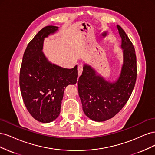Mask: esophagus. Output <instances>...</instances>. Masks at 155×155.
I'll return each instance as SVG.
<instances>
[{
  "instance_id": "1",
  "label": "esophagus",
  "mask_w": 155,
  "mask_h": 155,
  "mask_svg": "<svg viewBox=\"0 0 155 155\" xmlns=\"http://www.w3.org/2000/svg\"><path fill=\"white\" fill-rule=\"evenodd\" d=\"M78 76L79 77L81 76V74H82V71H83V66L82 65H79L78 67Z\"/></svg>"
}]
</instances>
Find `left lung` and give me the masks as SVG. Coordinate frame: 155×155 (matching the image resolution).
I'll use <instances>...</instances> for the list:
<instances>
[{"instance_id": "obj_1", "label": "left lung", "mask_w": 155, "mask_h": 155, "mask_svg": "<svg viewBox=\"0 0 155 155\" xmlns=\"http://www.w3.org/2000/svg\"><path fill=\"white\" fill-rule=\"evenodd\" d=\"M123 63L118 77L106 79L91 65L83 64L78 79V92L85 114L95 121H104L114 117L130 97L137 79V57L134 46L119 25Z\"/></svg>"}]
</instances>
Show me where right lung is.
<instances>
[{"label": "right lung", "instance_id": "obj_1", "mask_svg": "<svg viewBox=\"0 0 155 155\" xmlns=\"http://www.w3.org/2000/svg\"><path fill=\"white\" fill-rule=\"evenodd\" d=\"M59 27L47 26L34 37L23 55L19 85L23 101L34 118L50 123L59 116L64 89L75 85L78 68H64L51 63L43 50L44 41L58 32Z\"/></svg>", "mask_w": 155, "mask_h": 155}]
</instances>
